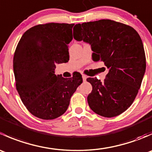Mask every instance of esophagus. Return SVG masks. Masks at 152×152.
<instances>
[{
	"mask_svg": "<svg viewBox=\"0 0 152 152\" xmlns=\"http://www.w3.org/2000/svg\"><path fill=\"white\" fill-rule=\"evenodd\" d=\"M87 78V76H86V75H85V74L82 75V79H83V81H86Z\"/></svg>",
	"mask_w": 152,
	"mask_h": 152,
	"instance_id": "34e87169",
	"label": "esophagus"
}]
</instances>
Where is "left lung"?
I'll return each instance as SVG.
<instances>
[{
    "mask_svg": "<svg viewBox=\"0 0 152 152\" xmlns=\"http://www.w3.org/2000/svg\"><path fill=\"white\" fill-rule=\"evenodd\" d=\"M73 37L88 42L93 61L109 69L104 82L87 78L93 87L87 96L90 109L106 118L125 112L135 99L145 71V55L140 35L132 27L111 20L76 24Z\"/></svg>",
    "mask_w": 152,
    "mask_h": 152,
    "instance_id": "8db88e82",
    "label": "left lung"
}]
</instances>
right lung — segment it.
Returning <instances> with one entry per match:
<instances>
[{
    "mask_svg": "<svg viewBox=\"0 0 152 152\" xmlns=\"http://www.w3.org/2000/svg\"><path fill=\"white\" fill-rule=\"evenodd\" d=\"M74 24H39L20 39L13 59L16 89L33 115L52 120L66 112L70 98L82 83L79 73L70 79L54 73L56 64L69 60L68 44Z\"/></svg>",
    "mask_w": 152,
    "mask_h": 152,
    "instance_id": "1",
    "label": "right lung"
}]
</instances>
